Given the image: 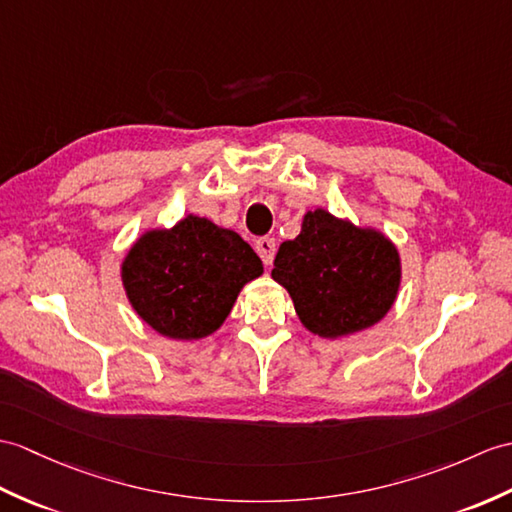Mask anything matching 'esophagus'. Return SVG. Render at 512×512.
Instances as JSON below:
<instances>
[{
    "label": "esophagus",
    "instance_id": "34e87169",
    "mask_svg": "<svg viewBox=\"0 0 512 512\" xmlns=\"http://www.w3.org/2000/svg\"><path fill=\"white\" fill-rule=\"evenodd\" d=\"M255 251L261 257V261H264L266 266H270L277 253V244L272 237H259V240H255Z\"/></svg>",
    "mask_w": 512,
    "mask_h": 512
}]
</instances>
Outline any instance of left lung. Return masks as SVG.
Listing matches in <instances>:
<instances>
[{
    "mask_svg": "<svg viewBox=\"0 0 512 512\" xmlns=\"http://www.w3.org/2000/svg\"><path fill=\"white\" fill-rule=\"evenodd\" d=\"M272 279L290 292L312 334L334 340L388 314L399 292L401 259L384 233L316 209L305 213L301 233L279 246Z\"/></svg>",
    "mask_w": 512,
    "mask_h": 512,
    "instance_id": "1",
    "label": "left lung"
}]
</instances>
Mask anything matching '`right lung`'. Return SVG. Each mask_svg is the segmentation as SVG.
<instances>
[{
    "mask_svg": "<svg viewBox=\"0 0 512 512\" xmlns=\"http://www.w3.org/2000/svg\"><path fill=\"white\" fill-rule=\"evenodd\" d=\"M264 266L240 235L189 213L152 229L122 261V283L139 318L174 340L207 338Z\"/></svg>",
    "mask_w": 512,
    "mask_h": 512,
    "instance_id": "add662e5",
    "label": "right lung"
}]
</instances>
